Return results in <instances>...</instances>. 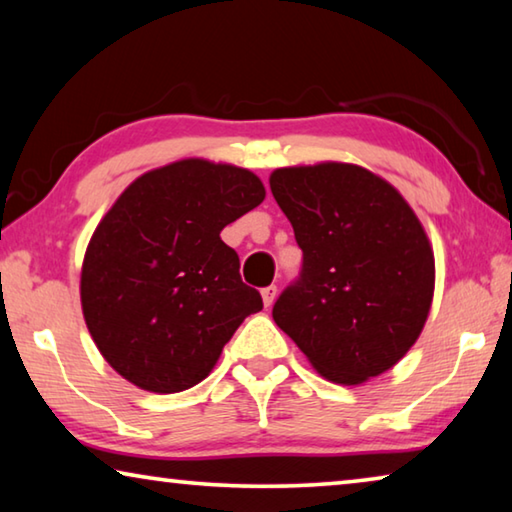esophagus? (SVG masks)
I'll return each instance as SVG.
<instances>
[{
  "label": "esophagus",
  "mask_w": 512,
  "mask_h": 512,
  "mask_svg": "<svg viewBox=\"0 0 512 512\" xmlns=\"http://www.w3.org/2000/svg\"><path fill=\"white\" fill-rule=\"evenodd\" d=\"M275 296H277V287L275 284H271V287L262 289V300H264V307H271L275 302Z\"/></svg>",
  "instance_id": "1"
}]
</instances>
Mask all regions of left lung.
<instances>
[{"label":"left lung","mask_w":512,"mask_h":512,"mask_svg":"<svg viewBox=\"0 0 512 512\" xmlns=\"http://www.w3.org/2000/svg\"><path fill=\"white\" fill-rule=\"evenodd\" d=\"M302 248V273L273 320L325 379L357 386L391 370L427 323L436 262L404 196L350 162L268 178Z\"/></svg>","instance_id":"left-lung-1"}]
</instances>
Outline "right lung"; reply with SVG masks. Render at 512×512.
<instances>
[{
  "mask_svg": "<svg viewBox=\"0 0 512 512\" xmlns=\"http://www.w3.org/2000/svg\"><path fill=\"white\" fill-rule=\"evenodd\" d=\"M264 196L253 171L185 158L135 178L99 221L81 266V307L101 357L126 381L187 391L264 307L221 241Z\"/></svg>",
  "mask_w": 512,
  "mask_h": 512,
  "instance_id": "right-lung-1",
  "label": "right lung"
}]
</instances>
